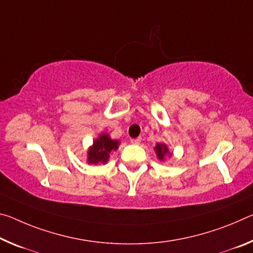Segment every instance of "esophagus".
Instances as JSON below:
<instances>
[{
	"label": "esophagus",
	"mask_w": 253,
	"mask_h": 253,
	"mask_svg": "<svg viewBox=\"0 0 253 253\" xmlns=\"http://www.w3.org/2000/svg\"><path fill=\"white\" fill-rule=\"evenodd\" d=\"M141 141H142V138H141V137H137V138L130 139V143H133V144H139V143H141Z\"/></svg>",
	"instance_id": "esophagus-1"
}]
</instances>
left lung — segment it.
I'll list each match as a JSON object with an SVG mask.
<instances>
[{"instance_id":"obj_1","label":"left lung","mask_w":253,"mask_h":253,"mask_svg":"<svg viewBox=\"0 0 253 253\" xmlns=\"http://www.w3.org/2000/svg\"><path fill=\"white\" fill-rule=\"evenodd\" d=\"M154 152L160 161H164L167 156L172 155V152H170L169 147L164 143H156V145L154 146Z\"/></svg>"}]
</instances>
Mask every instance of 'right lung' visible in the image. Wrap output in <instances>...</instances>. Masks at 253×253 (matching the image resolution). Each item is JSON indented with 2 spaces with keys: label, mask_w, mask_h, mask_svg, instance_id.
I'll list each match as a JSON object with an SVG mask.
<instances>
[{
  "label": "right lung",
  "mask_w": 253,
  "mask_h": 253,
  "mask_svg": "<svg viewBox=\"0 0 253 253\" xmlns=\"http://www.w3.org/2000/svg\"><path fill=\"white\" fill-rule=\"evenodd\" d=\"M119 144L118 139H112L109 134L101 133L87 148L86 162L89 164H107L110 153L118 150Z\"/></svg>",
  "instance_id": "1"
}]
</instances>
